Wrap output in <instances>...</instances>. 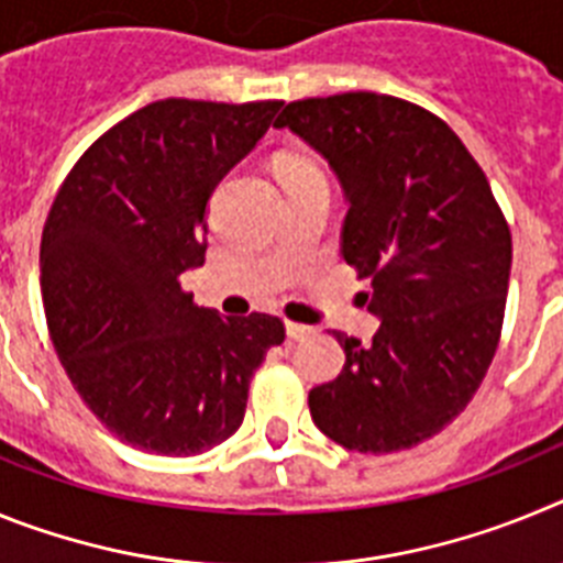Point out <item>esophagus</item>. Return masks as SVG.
<instances>
[{
  "label": "esophagus",
  "mask_w": 563,
  "mask_h": 563,
  "mask_svg": "<svg viewBox=\"0 0 563 563\" xmlns=\"http://www.w3.org/2000/svg\"><path fill=\"white\" fill-rule=\"evenodd\" d=\"M310 335H312V327L287 321V338H292V341H305V338H310Z\"/></svg>",
  "instance_id": "34e87169"
}]
</instances>
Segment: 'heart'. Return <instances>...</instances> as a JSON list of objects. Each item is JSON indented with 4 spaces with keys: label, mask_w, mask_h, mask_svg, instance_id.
<instances>
[{
    "label": "heart",
    "mask_w": 563,
    "mask_h": 563,
    "mask_svg": "<svg viewBox=\"0 0 563 563\" xmlns=\"http://www.w3.org/2000/svg\"><path fill=\"white\" fill-rule=\"evenodd\" d=\"M318 172L310 161H301V157H292V161L282 163V177H292V174H310Z\"/></svg>",
    "instance_id": "obj_1"
}]
</instances>
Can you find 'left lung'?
Returning <instances> with one entry per match:
<instances>
[{"mask_svg": "<svg viewBox=\"0 0 563 563\" xmlns=\"http://www.w3.org/2000/svg\"><path fill=\"white\" fill-rule=\"evenodd\" d=\"M273 126L338 174L341 256L383 318L366 346L335 332L346 363L310 391L312 422L361 454L415 449L460 417L496 355L514 258L505 213L454 129L402 98H305Z\"/></svg>", "mask_w": 563, "mask_h": 563, "instance_id": "obj_1", "label": "left lung"}]
</instances>
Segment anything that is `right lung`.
Masks as SVG:
<instances>
[{
    "label": "right lung",
    "mask_w": 563,
    "mask_h": 563,
    "mask_svg": "<svg viewBox=\"0 0 563 563\" xmlns=\"http://www.w3.org/2000/svg\"><path fill=\"white\" fill-rule=\"evenodd\" d=\"M282 101L166 98L98 137L69 168L42 231V298L87 409L146 454L194 456L242 426L247 386L285 321L194 305L180 276L206 262L217 183Z\"/></svg>",
    "instance_id": "right-lung-1"
}]
</instances>
